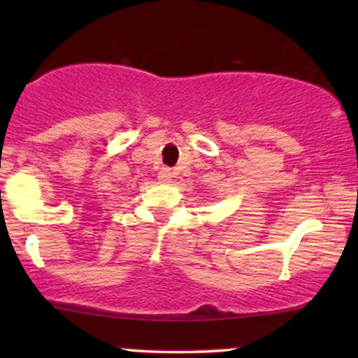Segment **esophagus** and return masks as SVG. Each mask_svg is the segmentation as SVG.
I'll return each mask as SVG.
<instances>
[{"instance_id": "34e87169", "label": "esophagus", "mask_w": 358, "mask_h": 358, "mask_svg": "<svg viewBox=\"0 0 358 358\" xmlns=\"http://www.w3.org/2000/svg\"><path fill=\"white\" fill-rule=\"evenodd\" d=\"M158 178L162 180V182H170V180H171V171H170V168H163V170L159 171Z\"/></svg>"}]
</instances>
